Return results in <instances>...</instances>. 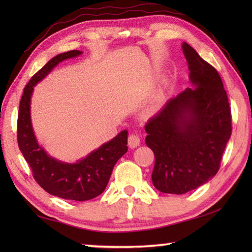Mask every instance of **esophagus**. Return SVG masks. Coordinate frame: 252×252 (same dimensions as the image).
<instances>
[{"label":"esophagus","mask_w":252,"mask_h":252,"mask_svg":"<svg viewBox=\"0 0 252 252\" xmlns=\"http://www.w3.org/2000/svg\"><path fill=\"white\" fill-rule=\"evenodd\" d=\"M127 144H129V147L131 148V149H134V148H136L140 144V138H139V135H136V134H130L129 135V138H127Z\"/></svg>","instance_id":"34e87169"}]
</instances>
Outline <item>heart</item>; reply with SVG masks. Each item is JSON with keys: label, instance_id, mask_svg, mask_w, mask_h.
Segmentation results:
<instances>
[{"label": "heart", "instance_id": "heart-1", "mask_svg": "<svg viewBox=\"0 0 252 252\" xmlns=\"http://www.w3.org/2000/svg\"><path fill=\"white\" fill-rule=\"evenodd\" d=\"M158 109H159V103H158V102H155V103H152L150 105L149 111H150V112H155V111H157Z\"/></svg>", "mask_w": 252, "mask_h": 252}]
</instances>
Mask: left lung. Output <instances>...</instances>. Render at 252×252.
<instances>
[{
  "label": "left lung",
  "mask_w": 252,
  "mask_h": 252,
  "mask_svg": "<svg viewBox=\"0 0 252 252\" xmlns=\"http://www.w3.org/2000/svg\"><path fill=\"white\" fill-rule=\"evenodd\" d=\"M182 51L194 88L170 99L144 126L156 158L152 183L171 194L189 192L216 176L232 131L219 73L186 42Z\"/></svg>",
  "instance_id": "1"
}]
</instances>
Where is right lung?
<instances>
[{
	"label": "right lung",
	"mask_w": 252,
	"mask_h": 252,
	"mask_svg": "<svg viewBox=\"0 0 252 252\" xmlns=\"http://www.w3.org/2000/svg\"><path fill=\"white\" fill-rule=\"evenodd\" d=\"M81 51L73 50L51 59L25 85L20 101L18 117V143L33 177L41 188L55 197L85 201L103 192L117 161L127 151V131L102 144L75 163H66L50 157L34 134L31 122V96L34 87L43 80L60 62L79 57Z\"/></svg>",
	"instance_id": "obj_1"
}]
</instances>
